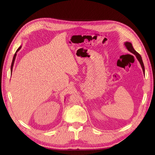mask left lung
I'll use <instances>...</instances> for the list:
<instances>
[{"mask_svg":"<svg viewBox=\"0 0 155 155\" xmlns=\"http://www.w3.org/2000/svg\"><path fill=\"white\" fill-rule=\"evenodd\" d=\"M124 45H125L126 48H127V50L129 52L132 53V54H134L136 56V57L137 58V60L139 61V62H140V65H141V67H142V68L143 72L145 73V68H144V65H143V61H142L141 56L134 49V48H133V47H132V45L131 43L128 42V41H126V42H124Z\"/></svg>","mask_w":155,"mask_h":155,"instance_id":"left-lung-1","label":"left lung"}]
</instances>
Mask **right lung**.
I'll return each instance as SVG.
<instances>
[{"mask_svg":"<svg viewBox=\"0 0 155 155\" xmlns=\"http://www.w3.org/2000/svg\"><path fill=\"white\" fill-rule=\"evenodd\" d=\"M21 48V46H20V47L18 48V50H16V53H15L14 56H13V60H12V65H11V69H10V70H11V75H12V70H13V67L14 62H15V58H16V53H17Z\"/></svg>","mask_w":155,"mask_h":155,"instance_id":"1","label":"right lung"}]
</instances>
